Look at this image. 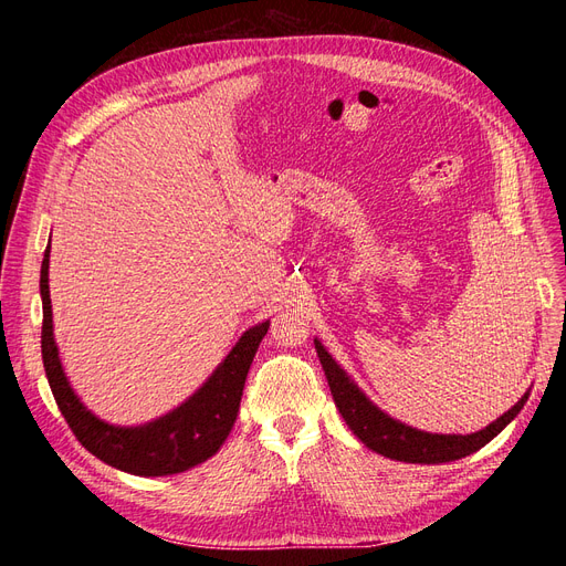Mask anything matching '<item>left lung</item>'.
Here are the masks:
<instances>
[{
    "instance_id": "1",
    "label": "left lung",
    "mask_w": 566,
    "mask_h": 566,
    "mask_svg": "<svg viewBox=\"0 0 566 566\" xmlns=\"http://www.w3.org/2000/svg\"><path fill=\"white\" fill-rule=\"evenodd\" d=\"M316 354L321 358V366L328 378L331 394L335 399V406L339 416L345 418L349 430L361 439L366 447L375 453H380L391 460L401 462H420V465H439V462L460 460L474 451H479L486 443L499 437L505 427L517 418L520 410L524 408L528 394L512 406L507 413H503L499 420L486 424L484 430L472 434H432L416 430L397 418L387 416L385 410L375 406L366 394L358 389V385L349 378L335 358L325 352L318 339H314Z\"/></svg>"
}]
</instances>
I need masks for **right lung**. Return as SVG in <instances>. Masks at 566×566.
Wrapping results in <instances>:
<instances>
[{"instance_id": "1", "label": "right lung", "mask_w": 566, "mask_h": 566, "mask_svg": "<svg viewBox=\"0 0 566 566\" xmlns=\"http://www.w3.org/2000/svg\"><path fill=\"white\" fill-rule=\"evenodd\" d=\"M49 252L51 245L44 250L40 271L42 361L49 387L77 441L106 465L136 476L179 474L212 458L235 422L248 370L269 331V321L248 328L202 387L169 413L144 424H111L80 401L61 366L49 297Z\"/></svg>"}]
</instances>
